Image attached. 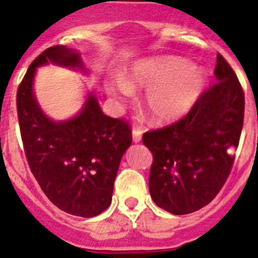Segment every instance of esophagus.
I'll list each match as a JSON object with an SVG mask.
<instances>
[{"label":"esophagus","mask_w":258,"mask_h":258,"mask_svg":"<svg viewBox=\"0 0 258 258\" xmlns=\"http://www.w3.org/2000/svg\"><path fill=\"white\" fill-rule=\"evenodd\" d=\"M142 134L143 132L141 129H133L132 132V138H133L134 143H140L142 141Z\"/></svg>","instance_id":"obj_1"}]
</instances>
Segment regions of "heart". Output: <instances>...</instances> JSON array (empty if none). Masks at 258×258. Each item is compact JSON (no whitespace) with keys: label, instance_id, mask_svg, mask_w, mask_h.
Instances as JSON below:
<instances>
[{"label":"heart","instance_id":"heart-1","mask_svg":"<svg viewBox=\"0 0 258 258\" xmlns=\"http://www.w3.org/2000/svg\"><path fill=\"white\" fill-rule=\"evenodd\" d=\"M207 84L204 68L175 55L140 59L125 71L124 77L104 83L106 94L117 106L131 101L134 90H143L142 106L159 124L173 122L187 115Z\"/></svg>","mask_w":258,"mask_h":258}]
</instances>
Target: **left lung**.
I'll list each match as a JSON object with an SVG mask.
<instances>
[{"label":"left lung","instance_id":"1","mask_svg":"<svg viewBox=\"0 0 258 258\" xmlns=\"http://www.w3.org/2000/svg\"><path fill=\"white\" fill-rule=\"evenodd\" d=\"M216 84L182 120L143 134L152 152L150 195L157 207L187 214L206 207L222 188L234 163L243 120L244 94L222 55H217Z\"/></svg>","mask_w":258,"mask_h":258}]
</instances>
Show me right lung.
I'll use <instances>...</instances> for the list:
<instances>
[{
    "label": "right lung",
    "mask_w": 258,
    "mask_h": 258,
    "mask_svg": "<svg viewBox=\"0 0 258 258\" xmlns=\"http://www.w3.org/2000/svg\"><path fill=\"white\" fill-rule=\"evenodd\" d=\"M60 66L88 75L76 49L52 46L32 61L17 94L18 117L27 160L50 202L79 217H95L111 204L118 165L132 133L126 122L106 116L94 90L66 120H52L35 93L37 68Z\"/></svg>",
    "instance_id": "add662e5"
}]
</instances>
